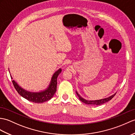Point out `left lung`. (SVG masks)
Wrapping results in <instances>:
<instances>
[{
	"mask_svg": "<svg viewBox=\"0 0 135 135\" xmlns=\"http://www.w3.org/2000/svg\"><path fill=\"white\" fill-rule=\"evenodd\" d=\"M76 94L78 95V97H79V99L82 102L86 103V104L92 105H100L103 104V103L107 102L113 98L114 95H115V94H116V93H115V94H113L111 96L109 97H108V98H103V99H99V100H94V101H89V100H86L85 99L83 98L78 93L77 91H76Z\"/></svg>",
	"mask_w": 135,
	"mask_h": 135,
	"instance_id": "obj_1",
	"label": "left lung"
}]
</instances>
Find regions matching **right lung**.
I'll list each match as a JSON object with an SVG mask.
<instances>
[{
    "instance_id": "add662e5",
    "label": "right lung",
    "mask_w": 135,
    "mask_h": 135,
    "mask_svg": "<svg viewBox=\"0 0 135 135\" xmlns=\"http://www.w3.org/2000/svg\"><path fill=\"white\" fill-rule=\"evenodd\" d=\"M10 72V71H9ZM61 72V69L59 68L53 74L48 87L44 90L39 92H30L22 88L14 80L12 81L15 89L21 96L28 101L34 103H43L51 99L54 95L57 89V78ZM11 79L12 78L10 75Z\"/></svg>"
}]
</instances>
